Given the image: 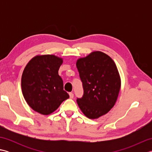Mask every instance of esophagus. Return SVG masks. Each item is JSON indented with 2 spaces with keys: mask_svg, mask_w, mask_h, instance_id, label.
<instances>
[{
  "mask_svg": "<svg viewBox=\"0 0 152 152\" xmlns=\"http://www.w3.org/2000/svg\"><path fill=\"white\" fill-rule=\"evenodd\" d=\"M69 96H70V99H73V97H74V94H73V93H69Z\"/></svg>",
  "mask_w": 152,
  "mask_h": 152,
  "instance_id": "obj_1",
  "label": "esophagus"
}]
</instances>
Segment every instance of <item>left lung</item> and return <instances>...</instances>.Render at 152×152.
Here are the masks:
<instances>
[{
	"label": "left lung",
	"instance_id": "obj_1",
	"mask_svg": "<svg viewBox=\"0 0 152 152\" xmlns=\"http://www.w3.org/2000/svg\"><path fill=\"white\" fill-rule=\"evenodd\" d=\"M83 94L77 98L82 112L90 119L108 113L114 106L121 80L115 63L101 51H94L76 62Z\"/></svg>",
	"mask_w": 152,
	"mask_h": 152
}]
</instances>
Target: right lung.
<instances>
[{"label":"right lung","mask_w":152,"mask_h":152,"mask_svg":"<svg viewBox=\"0 0 152 152\" xmlns=\"http://www.w3.org/2000/svg\"><path fill=\"white\" fill-rule=\"evenodd\" d=\"M62 63L63 59L53 55L38 56L28 63L23 72V95L30 107L41 114L53 112L69 98L58 74Z\"/></svg>","instance_id":"add662e5"}]
</instances>
